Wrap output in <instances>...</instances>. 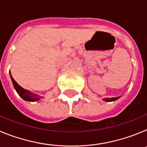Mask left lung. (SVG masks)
<instances>
[{
	"label": "left lung",
	"mask_w": 147,
	"mask_h": 147,
	"mask_svg": "<svg viewBox=\"0 0 147 147\" xmlns=\"http://www.w3.org/2000/svg\"><path fill=\"white\" fill-rule=\"evenodd\" d=\"M120 97H114V98H103L104 101H106V102H113V101H115V100L119 99Z\"/></svg>",
	"instance_id": "1"
}]
</instances>
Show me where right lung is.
Instances as JSON below:
<instances>
[{"instance_id":"obj_1","label":"right lung","mask_w":147,"mask_h":147,"mask_svg":"<svg viewBox=\"0 0 147 147\" xmlns=\"http://www.w3.org/2000/svg\"><path fill=\"white\" fill-rule=\"evenodd\" d=\"M10 77H11V82H12V84L14 85V88H15V90H16L18 95L23 99L26 100V101H28V102H35V101L40 100V98H42V97H40V96H38V95L34 94V93H32V92L28 90H26L22 88V87H20L15 82V80L13 79V77L11 75V73H10Z\"/></svg>"}]
</instances>
